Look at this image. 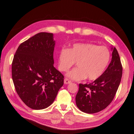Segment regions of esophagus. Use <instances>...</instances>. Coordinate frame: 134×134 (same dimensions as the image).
I'll return each mask as SVG.
<instances>
[{"label": "esophagus", "mask_w": 134, "mask_h": 134, "mask_svg": "<svg viewBox=\"0 0 134 134\" xmlns=\"http://www.w3.org/2000/svg\"><path fill=\"white\" fill-rule=\"evenodd\" d=\"M64 84L67 85V84H70V83H71V81L70 80H69L68 78H65L64 80Z\"/></svg>", "instance_id": "esophagus-1"}]
</instances>
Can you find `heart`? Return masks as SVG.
I'll list each match as a JSON object with an SVG mask.
<instances>
[{"mask_svg": "<svg viewBox=\"0 0 134 134\" xmlns=\"http://www.w3.org/2000/svg\"><path fill=\"white\" fill-rule=\"evenodd\" d=\"M110 59V53L105 46L92 43H76L70 48H63L58 56V69L68 71L76 62L77 67L67 73L73 80H97L104 73Z\"/></svg>", "mask_w": 134, "mask_h": 134, "instance_id": "heart-1", "label": "heart"}]
</instances>
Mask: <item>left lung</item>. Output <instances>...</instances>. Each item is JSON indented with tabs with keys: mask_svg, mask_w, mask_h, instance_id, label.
<instances>
[{
	"mask_svg": "<svg viewBox=\"0 0 134 134\" xmlns=\"http://www.w3.org/2000/svg\"><path fill=\"white\" fill-rule=\"evenodd\" d=\"M110 63L100 78L89 84L79 85L76 95V106L86 114L105 109L114 100L122 76V66L117 49L111 48Z\"/></svg>",
	"mask_w": 134,
	"mask_h": 134,
	"instance_id": "8db88e82",
	"label": "left lung"
}]
</instances>
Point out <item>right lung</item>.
I'll list each match as a JSON object with an SVG mask.
<instances>
[{"label":"right lung","mask_w":134,"mask_h":134,"mask_svg":"<svg viewBox=\"0 0 134 134\" xmlns=\"http://www.w3.org/2000/svg\"><path fill=\"white\" fill-rule=\"evenodd\" d=\"M53 33L39 32L17 48L12 63L17 93L34 110L48 107L63 85L64 76L54 67Z\"/></svg>","instance_id":"right-lung-1"}]
</instances>
